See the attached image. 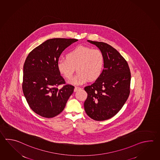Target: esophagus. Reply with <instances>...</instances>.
I'll return each instance as SVG.
<instances>
[{
  "mask_svg": "<svg viewBox=\"0 0 160 160\" xmlns=\"http://www.w3.org/2000/svg\"><path fill=\"white\" fill-rule=\"evenodd\" d=\"M80 89H81V88L76 87H75V89H74V92L78 91V90H80Z\"/></svg>",
  "mask_w": 160,
  "mask_h": 160,
  "instance_id": "1",
  "label": "esophagus"
}]
</instances>
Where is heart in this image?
Segmentation results:
<instances>
[{"label":"heart","instance_id":"b5f03b06","mask_svg":"<svg viewBox=\"0 0 160 160\" xmlns=\"http://www.w3.org/2000/svg\"><path fill=\"white\" fill-rule=\"evenodd\" d=\"M104 64V55L100 49L78 46L66 54V59H59L56 67L59 73L66 78L72 77L76 68L78 73L69 80L68 83L80 85L89 80H97L101 75Z\"/></svg>","mask_w":160,"mask_h":160}]
</instances>
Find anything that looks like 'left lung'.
Instances as JSON below:
<instances>
[{"label": "left lung", "instance_id": "obj_1", "mask_svg": "<svg viewBox=\"0 0 160 160\" xmlns=\"http://www.w3.org/2000/svg\"><path fill=\"white\" fill-rule=\"evenodd\" d=\"M101 51L104 58L101 75L91 85L85 87L88 97L84 109L94 120L109 119L118 113L130 93L131 75L127 61L112 46L87 40Z\"/></svg>", "mask_w": 160, "mask_h": 160}]
</instances>
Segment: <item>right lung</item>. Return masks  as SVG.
<instances>
[{"mask_svg": "<svg viewBox=\"0 0 160 160\" xmlns=\"http://www.w3.org/2000/svg\"><path fill=\"white\" fill-rule=\"evenodd\" d=\"M78 40L54 38L47 40L33 49L23 66V91L30 108L46 118L60 114L74 90L65 85L58 71L56 63L64 49Z\"/></svg>", "mask_w": 160, "mask_h": 160, "instance_id": "add662e5", "label": "right lung"}]
</instances>
